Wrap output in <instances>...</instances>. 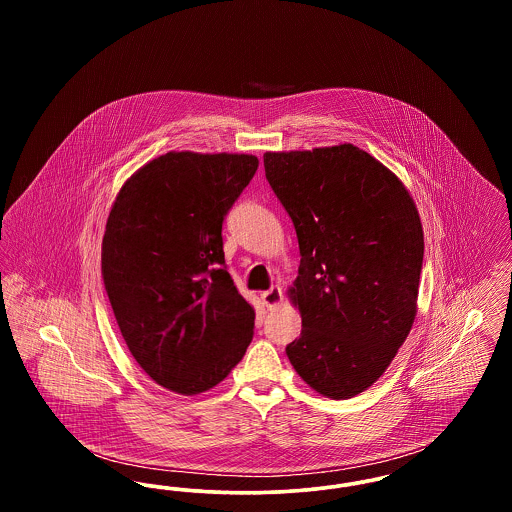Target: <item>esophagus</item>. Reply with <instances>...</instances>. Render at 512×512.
I'll return each mask as SVG.
<instances>
[{
    "mask_svg": "<svg viewBox=\"0 0 512 512\" xmlns=\"http://www.w3.org/2000/svg\"><path fill=\"white\" fill-rule=\"evenodd\" d=\"M261 299H263V305L267 309H274L282 303V290L278 286H272L267 292L261 293Z\"/></svg>",
    "mask_w": 512,
    "mask_h": 512,
    "instance_id": "34e87169",
    "label": "esophagus"
}]
</instances>
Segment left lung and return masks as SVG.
<instances>
[{"label":"left lung","mask_w":512,"mask_h":512,"mask_svg":"<svg viewBox=\"0 0 512 512\" xmlns=\"http://www.w3.org/2000/svg\"><path fill=\"white\" fill-rule=\"evenodd\" d=\"M263 159L301 253L288 297L303 328L288 359L320 395L355 397L386 372L413 328L424 257L413 197L353 144Z\"/></svg>","instance_id":"left-lung-1"}]
</instances>
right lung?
<instances>
[{
    "label": "right lung",
    "instance_id": "1",
    "mask_svg": "<svg viewBox=\"0 0 512 512\" xmlns=\"http://www.w3.org/2000/svg\"><path fill=\"white\" fill-rule=\"evenodd\" d=\"M255 155L169 151L122 184L105 224L101 274L122 338L159 386L215 388L242 361L255 311L236 290L222 220Z\"/></svg>",
    "mask_w": 512,
    "mask_h": 512
}]
</instances>
